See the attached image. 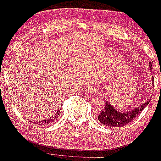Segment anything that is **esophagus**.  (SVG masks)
Wrapping results in <instances>:
<instances>
[{
	"label": "esophagus",
	"mask_w": 161,
	"mask_h": 161,
	"mask_svg": "<svg viewBox=\"0 0 161 161\" xmlns=\"http://www.w3.org/2000/svg\"><path fill=\"white\" fill-rule=\"evenodd\" d=\"M97 93V90L93 87H90V88H87L86 90V94H87L88 97H92V96H94Z\"/></svg>",
	"instance_id": "esophagus-1"
}]
</instances>
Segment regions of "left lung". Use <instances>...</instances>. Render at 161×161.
I'll use <instances>...</instances> for the list:
<instances>
[{
	"instance_id": "8db88e82",
	"label": "left lung",
	"mask_w": 161,
	"mask_h": 161,
	"mask_svg": "<svg viewBox=\"0 0 161 161\" xmlns=\"http://www.w3.org/2000/svg\"><path fill=\"white\" fill-rule=\"evenodd\" d=\"M149 68L150 70H152V69H153L151 62L149 63ZM151 80L153 84H154V77H152ZM150 101V97L147 102H144L141 106L132 109L129 112H121V111L117 110L116 108L113 107L112 104L109 103L108 102H105V108L102 110L97 119H98L99 122H102L104 125H106V126L112 127V128L122 127L132 122L133 119H135L145 108L146 106L149 104Z\"/></svg>"
}]
</instances>
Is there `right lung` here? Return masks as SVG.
Here are the masks:
<instances>
[{
  "label": "right lung",
  "mask_w": 161,
  "mask_h": 161,
  "mask_svg": "<svg viewBox=\"0 0 161 161\" xmlns=\"http://www.w3.org/2000/svg\"><path fill=\"white\" fill-rule=\"evenodd\" d=\"M59 114H60V110L58 109V111H56V112L54 115H53L52 116H50L49 118L46 119H43L42 121H37L36 124L39 125H49L51 123H53V122H56V121L59 119ZM34 123V122H32Z\"/></svg>",
  "instance_id": "right-lung-1"
}]
</instances>
